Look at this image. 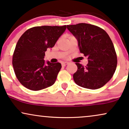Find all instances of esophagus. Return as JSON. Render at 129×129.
Returning a JSON list of instances; mask_svg holds the SVG:
<instances>
[{
    "mask_svg": "<svg viewBox=\"0 0 129 129\" xmlns=\"http://www.w3.org/2000/svg\"><path fill=\"white\" fill-rule=\"evenodd\" d=\"M69 64V62H63L62 63V66L63 67H65L67 65Z\"/></svg>",
    "mask_w": 129,
    "mask_h": 129,
    "instance_id": "esophagus-1",
    "label": "esophagus"
}]
</instances>
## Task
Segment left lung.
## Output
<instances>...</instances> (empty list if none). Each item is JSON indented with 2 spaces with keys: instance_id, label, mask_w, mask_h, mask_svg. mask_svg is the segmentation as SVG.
Segmentation results:
<instances>
[{
  "instance_id": "1",
  "label": "left lung",
  "mask_w": 129,
  "mask_h": 129,
  "mask_svg": "<svg viewBox=\"0 0 129 129\" xmlns=\"http://www.w3.org/2000/svg\"><path fill=\"white\" fill-rule=\"evenodd\" d=\"M67 28L76 38L80 53L88 60L86 67L76 63L75 83L91 89L103 86L113 76L117 65V54L108 34L98 26L87 23L67 25Z\"/></svg>"
}]
</instances>
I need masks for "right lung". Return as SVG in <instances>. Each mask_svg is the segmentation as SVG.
<instances>
[{
	"instance_id": "add662e5",
	"label": "right lung",
	"mask_w": 129,
	"mask_h": 129,
	"mask_svg": "<svg viewBox=\"0 0 129 129\" xmlns=\"http://www.w3.org/2000/svg\"><path fill=\"white\" fill-rule=\"evenodd\" d=\"M66 28V25L37 26L20 37L14 52L12 66L17 78L24 87L38 91L55 83L61 64L45 61V52L55 46Z\"/></svg>"
}]
</instances>
